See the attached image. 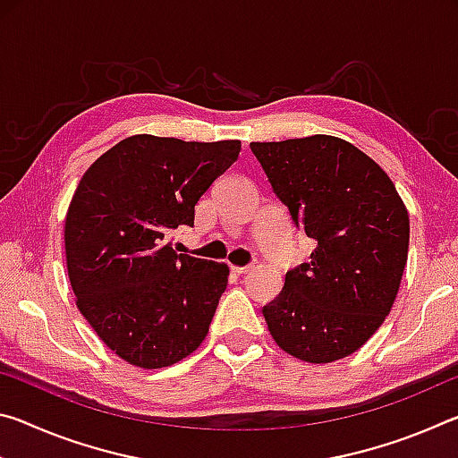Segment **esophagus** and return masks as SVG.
I'll return each mask as SVG.
<instances>
[{
    "mask_svg": "<svg viewBox=\"0 0 458 458\" xmlns=\"http://www.w3.org/2000/svg\"><path fill=\"white\" fill-rule=\"evenodd\" d=\"M252 268H254L252 265H248V267H230V270H232V273H234V275H246V273H250Z\"/></svg>",
    "mask_w": 458,
    "mask_h": 458,
    "instance_id": "1",
    "label": "esophagus"
}]
</instances>
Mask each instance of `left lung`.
Returning a JSON list of instances; mask_svg holds the SVG:
<instances>
[{
  "instance_id": "1",
  "label": "left lung",
  "mask_w": 458,
  "mask_h": 458,
  "mask_svg": "<svg viewBox=\"0 0 458 458\" xmlns=\"http://www.w3.org/2000/svg\"><path fill=\"white\" fill-rule=\"evenodd\" d=\"M276 198L317 248L262 309L276 345L329 363L358 352L396 301L410 220L387 174L350 141L311 135L250 143Z\"/></svg>"
}]
</instances>
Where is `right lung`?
Wrapping results in <instances>:
<instances>
[{"mask_svg": "<svg viewBox=\"0 0 458 458\" xmlns=\"http://www.w3.org/2000/svg\"><path fill=\"white\" fill-rule=\"evenodd\" d=\"M240 141L133 135L84 172L64 222L76 307L121 360L143 369L188 358L206 339L230 270L177 254L169 234L234 164Z\"/></svg>", "mask_w": 458, "mask_h": 458, "instance_id": "obj_1", "label": "right lung"}]
</instances>
